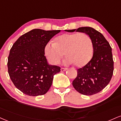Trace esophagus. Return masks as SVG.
<instances>
[{
	"label": "esophagus",
	"mask_w": 121,
	"mask_h": 121,
	"mask_svg": "<svg viewBox=\"0 0 121 121\" xmlns=\"http://www.w3.org/2000/svg\"><path fill=\"white\" fill-rule=\"evenodd\" d=\"M66 70H67V68H61V72H64V71H66Z\"/></svg>",
	"instance_id": "esophagus-1"
}]
</instances>
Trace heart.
I'll return each instance as SVG.
<instances>
[{
    "instance_id": "obj_1",
    "label": "heart",
    "mask_w": 121,
    "mask_h": 121,
    "mask_svg": "<svg viewBox=\"0 0 121 121\" xmlns=\"http://www.w3.org/2000/svg\"><path fill=\"white\" fill-rule=\"evenodd\" d=\"M93 51L91 38L85 33H65L57 37L55 42H48L44 47L45 55L51 64L57 65L63 57L65 64L83 66L91 59Z\"/></svg>"
}]
</instances>
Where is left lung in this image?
Segmentation results:
<instances>
[{
    "label": "left lung",
    "instance_id": "8db88e82",
    "mask_svg": "<svg viewBox=\"0 0 121 121\" xmlns=\"http://www.w3.org/2000/svg\"><path fill=\"white\" fill-rule=\"evenodd\" d=\"M86 33L91 38L94 48L92 58L85 66L77 70L73 81L74 88L80 94L92 95L100 92L110 82L114 70L112 48L103 35L91 27H81L68 32Z\"/></svg>",
    "mask_w": 121,
    "mask_h": 121
}]
</instances>
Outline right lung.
Returning <instances> with one entry per match:
<instances>
[{
	"instance_id": "add662e5",
	"label": "right lung",
	"mask_w": 121,
	"mask_h": 121,
	"mask_svg": "<svg viewBox=\"0 0 121 121\" xmlns=\"http://www.w3.org/2000/svg\"><path fill=\"white\" fill-rule=\"evenodd\" d=\"M60 30L35 29L21 35L13 44L8 58V72L17 88L29 96L47 92L60 67L48 64L44 47Z\"/></svg>"
}]
</instances>
